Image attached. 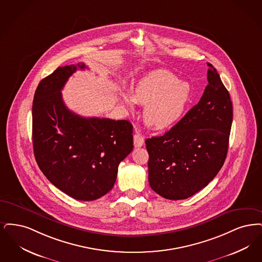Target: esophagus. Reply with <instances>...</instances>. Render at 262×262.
<instances>
[{
  "instance_id": "esophagus-1",
  "label": "esophagus",
  "mask_w": 262,
  "mask_h": 262,
  "mask_svg": "<svg viewBox=\"0 0 262 262\" xmlns=\"http://www.w3.org/2000/svg\"><path fill=\"white\" fill-rule=\"evenodd\" d=\"M145 144L144 137L141 136L140 134L134 135V146L135 148H141Z\"/></svg>"
}]
</instances>
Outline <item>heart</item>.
Returning a JSON list of instances; mask_svg holds the SVG:
<instances>
[{
    "instance_id": "obj_1",
    "label": "heart",
    "mask_w": 262,
    "mask_h": 262,
    "mask_svg": "<svg viewBox=\"0 0 262 262\" xmlns=\"http://www.w3.org/2000/svg\"><path fill=\"white\" fill-rule=\"evenodd\" d=\"M191 98V87L180 82L172 72L160 69L150 72L141 80L132 96L121 95V102L133 108L134 102L146 105L143 117L147 125L167 129L175 125L185 114Z\"/></svg>"
}]
</instances>
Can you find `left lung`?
<instances>
[{
	"label": "left lung",
	"instance_id": "8db88e82",
	"mask_svg": "<svg viewBox=\"0 0 262 262\" xmlns=\"http://www.w3.org/2000/svg\"><path fill=\"white\" fill-rule=\"evenodd\" d=\"M207 66L208 85L200 102L164 135L146 140L149 186L167 200L204 189L227 156L233 106L216 69Z\"/></svg>",
	"mask_w": 262,
	"mask_h": 262
}]
</instances>
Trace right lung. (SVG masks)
<instances>
[{"label": "right lung", "mask_w": 262, "mask_h": 262, "mask_svg": "<svg viewBox=\"0 0 262 262\" xmlns=\"http://www.w3.org/2000/svg\"><path fill=\"white\" fill-rule=\"evenodd\" d=\"M84 63L57 68L41 80L32 105L36 161L47 179L78 201L108 193L118 165L133 149V126L128 120L83 117L64 104L61 90Z\"/></svg>", "instance_id": "1"}]
</instances>
